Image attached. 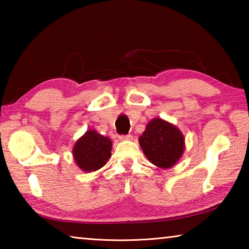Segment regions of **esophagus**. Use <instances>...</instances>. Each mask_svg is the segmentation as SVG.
<instances>
[{
	"mask_svg": "<svg viewBox=\"0 0 249 249\" xmlns=\"http://www.w3.org/2000/svg\"><path fill=\"white\" fill-rule=\"evenodd\" d=\"M119 138L121 141H128V140H132V136H130V135H121V136H119Z\"/></svg>",
	"mask_w": 249,
	"mask_h": 249,
	"instance_id": "obj_1",
	"label": "esophagus"
}]
</instances>
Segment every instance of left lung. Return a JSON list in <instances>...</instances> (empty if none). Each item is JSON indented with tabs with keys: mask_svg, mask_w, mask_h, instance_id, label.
Returning <instances> with one entry per match:
<instances>
[{
	"mask_svg": "<svg viewBox=\"0 0 249 249\" xmlns=\"http://www.w3.org/2000/svg\"><path fill=\"white\" fill-rule=\"evenodd\" d=\"M138 141L147 159L161 169L174 167L182 157L185 148L182 132L160 117H154L147 123Z\"/></svg>",
	"mask_w": 249,
	"mask_h": 249,
	"instance_id": "1",
	"label": "left lung"
}]
</instances>
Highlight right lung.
<instances>
[{"label": "right lung", "mask_w": 249, "mask_h": 249, "mask_svg": "<svg viewBox=\"0 0 249 249\" xmlns=\"http://www.w3.org/2000/svg\"><path fill=\"white\" fill-rule=\"evenodd\" d=\"M112 141L99 134L95 129H88L72 148L75 165L84 172L96 171L111 157Z\"/></svg>", "instance_id": "right-lung-1"}]
</instances>
